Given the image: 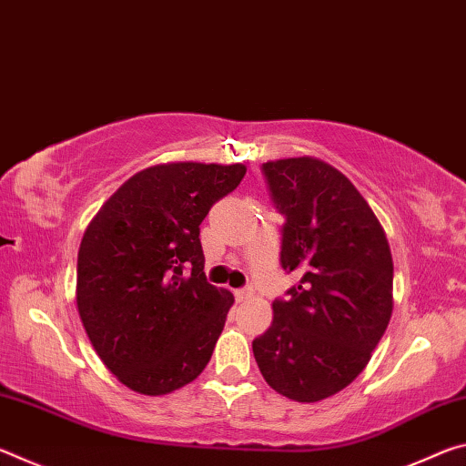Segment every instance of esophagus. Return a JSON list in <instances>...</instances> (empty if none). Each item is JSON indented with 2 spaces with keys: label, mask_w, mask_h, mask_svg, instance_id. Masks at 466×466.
Returning <instances> with one entry per match:
<instances>
[{
  "label": "esophagus",
  "mask_w": 466,
  "mask_h": 466,
  "mask_svg": "<svg viewBox=\"0 0 466 466\" xmlns=\"http://www.w3.org/2000/svg\"><path fill=\"white\" fill-rule=\"evenodd\" d=\"M234 296L238 302H242V299H248L252 296V288H242V289H236Z\"/></svg>",
  "instance_id": "esophagus-1"
}]
</instances>
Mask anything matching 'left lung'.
Masks as SVG:
<instances>
[{
    "label": "left lung",
    "mask_w": 466,
    "mask_h": 466,
    "mask_svg": "<svg viewBox=\"0 0 466 466\" xmlns=\"http://www.w3.org/2000/svg\"><path fill=\"white\" fill-rule=\"evenodd\" d=\"M271 199L286 218L279 261L299 275L273 322L252 341L275 392L317 403L368 366L392 314V257L380 222L343 172L319 157L263 164Z\"/></svg>",
    "instance_id": "8db88e82"
}]
</instances>
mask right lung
I'll return each mask as SVG.
<instances>
[{
    "mask_svg": "<svg viewBox=\"0 0 466 466\" xmlns=\"http://www.w3.org/2000/svg\"><path fill=\"white\" fill-rule=\"evenodd\" d=\"M244 175V164H156L125 180L86 228L77 312L127 389L160 397L208 366L234 296L205 279L199 226Z\"/></svg>",
    "mask_w": 466,
    "mask_h": 466,
    "instance_id": "1",
    "label": "right lung"
}]
</instances>
